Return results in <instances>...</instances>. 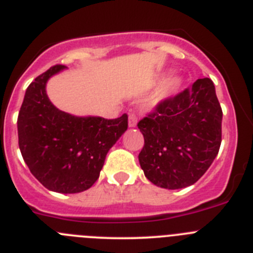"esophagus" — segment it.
<instances>
[{"label": "esophagus", "mask_w": 253, "mask_h": 253, "mask_svg": "<svg viewBox=\"0 0 253 253\" xmlns=\"http://www.w3.org/2000/svg\"><path fill=\"white\" fill-rule=\"evenodd\" d=\"M136 125H137V116H136L135 113H129V116H128V127L133 128V127H136Z\"/></svg>", "instance_id": "34e87169"}]
</instances>
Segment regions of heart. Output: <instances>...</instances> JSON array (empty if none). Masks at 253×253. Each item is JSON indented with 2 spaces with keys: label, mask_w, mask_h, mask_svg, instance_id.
Segmentation results:
<instances>
[{
  "label": "heart",
  "mask_w": 253,
  "mask_h": 253,
  "mask_svg": "<svg viewBox=\"0 0 253 253\" xmlns=\"http://www.w3.org/2000/svg\"><path fill=\"white\" fill-rule=\"evenodd\" d=\"M183 77L179 74H170V76L165 77L163 81L159 83L156 89L151 94L149 99H147L146 107L149 110H155L160 107L161 104L168 102L169 99L174 98L175 95L179 93L183 85Z\"/></svg>",
  "instance_id": "heart-1"
}]
</instances>
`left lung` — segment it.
<instances>
[{"label":"left lung","instance_id":"obj_1","mask_svg":"<svg viewBox=\"0 0 253 253\" xmlns=\"http://www.w3.org/2000/svg\"><path fill=\"white\" fill-rule=\"evenodd\" d=\"M222 117L214 84L202 78L141 120L145 145L138 161L145 176L171 190L197 183L219 151Z\"/></svg>","mask_w":253,"mask_h":253}]
</instances>
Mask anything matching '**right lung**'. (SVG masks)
<instances>
[{"instance_id":"right-lung-1","label":"right lung","mask_w":253,"mask_h":253,"mask_svg":"<svg viewBox=\"0 0 253 253\" xmlns=\"http://www.w3.org/2000/svg\"><path fill=\"white\" fill-rule=\"evenodd\" d=\"M67 69L50 68L27 87L17 118L19 146L31 174L51 192L74 194L99 177L107 152L127 129V115L116 120L74 116L47 97L51 77Z\"/></svg>"}]
</instances>
